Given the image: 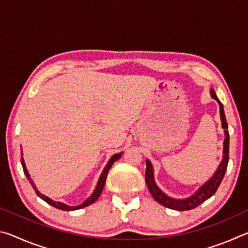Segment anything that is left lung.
Masks as SVG:
<instances>
[{"label": "left lung", "instance_id": "8db88e82", "mask_svg": "<svg viewBox=\"0 0 248 248\" xmlns=\"http://www.w3.org/2000/svg\"><path fill=\"white\" fill-rule=\"evenodd\" d=\"M211 96L215 98L220 105V114H221V120H222V127L224 129L225 133V139H224V149H223V159H222L220 166L217 167L216 174L213 175V177L209 180L208 183H205L200 189L196 192L194 196L189 197L187 199H173L170 198L169 196H166L159 188L156 186V184L154 182L153 177V167L149 159H146V170H145V182L148 185V188L152 195L153 198L157 201L158 203L164 205L166 208L178 210V211H186V210H191L198 207L199 204L204 202L205 200L209 199L210 197H212L216 194V191L219 188L222 179L224 177V174L228 169V163H229V145H230V134L228 130V123H226L225 114L223 105L217 97L215 91L211 90Z\"/></svg>", "mask_w": 248, "mask_h": 248}]
</instances>
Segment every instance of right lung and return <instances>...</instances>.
Listing matches in <instances>:
<instances>
[{
    "label": "right lung",
    "instance_id": "add662e5",
    "mask_svg": "<svg viewBox=\"0 0 248 248\" xmlns=\"http://www.w3.org/2000/svg\"><path fill=\"white\" fill-rule=\"evenodd\" d=\"M120 156H121V153H118V154H115L114 156H112L110 159H109V162L107 163L106 167H105V170H103L102 175H100L99 180H98V184H97V186H96V189H95V191L93 192V195H92V196L90 197V198L87 199L86 201H84V202H83L82 204L78 205V207H70V205H66V204L62 203V202H57V201H53V200H51L50 198H48V197H46V196H44L43 194H40V192H39L38 190H37L35 184H33V182L31 179V176H29L28 171H27V169H26V166H25V162H24V158H23V157L20 158V162H22V166H23L24 173H25V175H26V177H27V179L29 180V183H31V185L32 186L33 189H35L37 196H39L41 199L45 200L46 202L49 203L50 205H52V207H54V208L60 209V210H63V211H72V210H78V209H81V208H84V207H87V205L92 204V203L95 202V201L98 199V197L100 196V194H102V191H103V189H104V186H105V183H106V178H107V174H108L109 170H110V167H111L112 164H114V163L117 161V159L120 158Z\"/></svg>",
    "mask_w": 248,
    "mask_h": 248
}]
</instances>
